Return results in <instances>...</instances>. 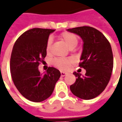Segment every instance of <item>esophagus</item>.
Here are the masks:
<instances>
[{
    "instance_id": "34e87169",
    "label": "esophagus",
    "mask_w": 122,
    "mask_h": 122,
    "mask_svg": "<svg viewBox=\"0 0 122 122\" xmlns=\"http://www.w3.org/2000/svg\"><path fill=\"white\" fill-rule=\"evenodd\" d=\"M67 75V73H64V72H61V76L62 77H64V76H66Z\"/></svg>"
}]
</instances>
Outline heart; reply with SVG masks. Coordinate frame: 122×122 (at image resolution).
Masks as SVG:
<instances>
[{"instance_id":"b5f03b06","label":"heart","mask_w":122,"mask_h":122,"mask_svg":"<svg viewBox=\"0 0 122 122\" xmlns=\"http://www.w3.org/2000/svg\"><path fill=\"white\" fill-rule=\"evenodd\" d=\"M60 39L64 41L65 44L70 49L75 48L78 43L77 36L71 32H62L60 35ZM51 43H52L51 38H49L47 42V46H46V50L47 53H49ZM73 63H74V60L71 58H56L53 60V64L54 65L62 71L68 70Z\"/></svg>"}]
</instances>
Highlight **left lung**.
<instances>
[{"label":"left lung","mask_w":122,"mask_h":122,"mask_svg":"<svg viewBox=\"0 0 122 122\" xmlns=\"http://www.w3.org/2000/svg\"><path fill=\"white\" fill-rule=\"evenodd\" d=\"M66 30L79 35L83 41L79 66L86 69L85 75L74 72L76 81L70 86L78 98L90 100L100 95L109 81L113 67V56L109 42L99 30L81 26Z\"/></svg>","instance_id":"left-lung-1"}]
</instances>
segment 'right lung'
I'll return each mask as SVG.
<instances>
[{
    "label": "right lung",
    "instance_id": "right-lung-1",
    "mask_svg": "<svg viewBox=\"0 0 122 122\" xmlns=\"http://www.w3.org/2000/svg\"><path fill=\"white\" fill-rule=\"evenodd\" d=\"M55 30L32 28L24 32L12 49L10 70L15 86L29 101L39 102L51 95L61 75L60 71L49 67L41 73L39 65L47 55V42Z\"/></svg>",
    "mask_w": 122,
    "mask_h": 122
}]
</instances>
